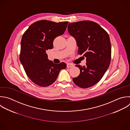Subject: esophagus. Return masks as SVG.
Returning a JSON list of instances; mask_svg holds the SVG:
<instances>
[{"label":"esophagus","instance_id":"34e87169","mask_svg":"<svg viewBox=\"0 0 130 130\" xmlns=\"http://www.w3.org/2000/svg\"><path fill=\"white\" fill-rule=\"evenodd\" d=\"M73 67V64H70V63H68L67 64V67L68 68H72Z\"/></svg>","mask_w":130,"mask_h":130}]
</instances>
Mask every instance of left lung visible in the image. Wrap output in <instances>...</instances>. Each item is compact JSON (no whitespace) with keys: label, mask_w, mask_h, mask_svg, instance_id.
Here are the masks:
<instances>
[{"label":"left lung","mask_w":130,"mask_h":130,"mask_svg":"<svg viewBox=\"0 0 130 130\" xmlns=\"http://www.w3.org/2000/svg\"><path fill=\"white\" fill-rule=\"evenodd\" d=\"M68 31L76 41L78 54L86 57V65H76L79 75L73 79L78 86L86 88L103 77L111 61V46L108 33L98 23L90 21L70 23Z\"/></svg>","instance_id":"obj_1"}]
</instances>
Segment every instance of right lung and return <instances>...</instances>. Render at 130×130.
<instances>
[{
	"instance_id": "add662e5",
	"label": "right lung",
	"mask_w": 130,
	"mask_h": 130,
	"mask_svg": "<svg viewBox=\"0 0 130 130\" xmlns=\"http://www.w3.org/2000/svg\"><path fill=\"white\" fill-rule=\"evenodd\" d=\"M68 23L38 21L32 24L22 36L20 60L27 76L39 86L51 85L60 71L66 68L64 62L57 64L49 60L46 51L53 48L54 39L64 34Z\"/></svg>"
}]
</instances>
